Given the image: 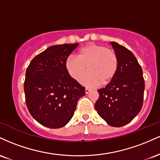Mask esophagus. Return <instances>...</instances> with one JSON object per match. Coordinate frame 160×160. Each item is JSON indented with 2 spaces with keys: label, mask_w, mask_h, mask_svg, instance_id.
Masks as SVG:
<instances>
[{
  "label": "esophagus",
  "mask_w": 160,
  "mask_h": 160,
  "mask_svg": "<svg viewBox=\"0 0 160 160\" xmlns=\"http://www.w3.org/2000/svg\"><path fill=\"white\" fill-rule=\"evenodd\" d=\"M90 91H91V89H89V88H86L85 89V92H86V94H88V93H89Z\"/></svg>",
  "instance_id": "esophagus-1"
}]
</instances>
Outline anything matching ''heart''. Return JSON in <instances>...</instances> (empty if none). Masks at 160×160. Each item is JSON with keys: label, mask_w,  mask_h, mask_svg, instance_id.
I'll return each instance as SVG.
<instances>
[{"label": "heart", "mask_w": 160, "mask_h": 160, "mask_svg": "<svg viewBox=\"0 0 160 160\" xmlns=\"http://www.w3.org/2000/svg\"><path fill=\"white\" fill-rule=\"evenodd\" d=\"M89 71L83 77L86 67ZM65 68L74 80L84 86L95 87L109 83L119 68L118 56L113 50L102 45L90 43L84 46L77 52V58H67Z\"/></svg>", "instance_id": "obj_1"}]
</instances>
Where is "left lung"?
Returning <instances> with one entry per match:
<instances>
[{
    "instance_id": "8db88e82",
    "label": "left lung",
    "mask_w": 160,
    "mask_h": 160,
    "mask_svg": "<svg viewBox=\"0 0 160 160\" xmlns=\"http://www.w3.org/2000/svg\"><path fill=\"white\" fill-rule=\"evenodd\" d=\"M111 44L118 56L119 68L113 80L98 90L95 108L108 125L121 127L131 122L142 108L144 80L133 53L116 42Z\"/></svg>"
}]
</instances>
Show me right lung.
Masks as SVG:
<instances>
[{
    "label": "right lung",
    "instance_id": "add662e5",
    "mask_svg": "<svg viewBox=\"0 0 160 160\" xmlns=\"http://www.w3.org/2000/svg\"><path fill=\"white\" fill-rule=\"evenodd\" d=\"M79 45L49 47L32 60L25 73V102L29 113L46 127L58 128L71 120L85 87L65 68L69 55Z\"/></svg>",
    "mask_w": 160,
    "mask_h": 160
}]
</instances>
